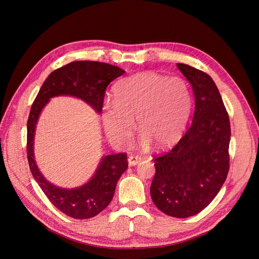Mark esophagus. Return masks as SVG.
Wrapping results in <instances>:
<instances>
[{
	"label": "esophagus",
	"instance_id": "obj_1",
	"mask_svg": "<svg viewBox=\"0 0 259 259\" xmlns=\"http://www.w3.org/2000/svg\"><path fill=\"white\" fill-rule=\"evenodd\" d=\"M142 161V158L138 155H130L128 158V164L131 166H134V165H137V164Z\"/></svg>",
	"mask_w": 259,
	"mask_h": 259
}]
</instances>
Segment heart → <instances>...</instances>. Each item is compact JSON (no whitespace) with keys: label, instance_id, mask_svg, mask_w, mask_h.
<instances>
[{"label":"heart","instance_id":"1","mask_svg":"<svg viewBox=\"0 0 259 259\" xmlns=\"http://www.w3.org/2000/svg\"><path fill=\"white\" fill-rule=\"evenodd\" d=\"M191 105L190 91L183 79L147 71L114 86L113 104L105 106L101 120L107 136L116 146L130 143L137 119L143 147L153 143L166 148L182 137Z\"/></svg>","mask_w":259,"mask_h":259}]
</instances>
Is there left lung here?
<instances>
[{
  "mask_svg": "<svg viewBox=\"0 0 259 259\" xmlns=\"http://www.w3.org/2000/svg\"><path fill=\"white\" fill-rule=\"evenodd\" d=\"M178 69L190 82L194 114L190 127L166 153L154 156L150 187L155 206L171 217L199 214L214 200L229 171L230 121L216 84L201 70Z\"/></svg>",
  "mask_w": 259,
  "mask_h": 259,
  "instance_id": "obj_1",
  "label": "left lung"
}]
</instances>
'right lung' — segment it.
Instances as JSON below:
<instances>
[{"label": "right lung", "instance_id": "right-lung-1", "mask_svg": "<svg viewBox=\"0 0 259 259\" xmlns=\"http://www.w3.org/2000/svg\"><path fill=\"white\" fill-rule=\"evenodd\" d=\"M124 73L123 69L106 62L72 61L49 75L31 107L27 122V154L30 170L52 204L72 218L94 217L109 205L117 180L128 166L127 154L106 155L89 183L74 189H62L49 183L36 166L33 152L36 122L50 99L60 95L80 98L100 113L107 86Z\"/></svg>", "mask_w": 259, "mask_h": 259}]
</instances>
